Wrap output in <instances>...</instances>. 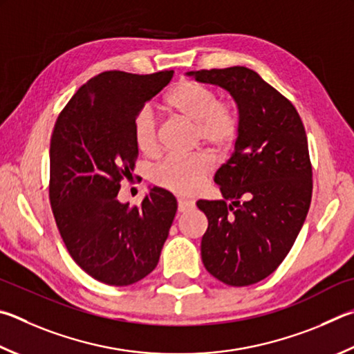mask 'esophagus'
Returning <instances> with one entry per match:
<instances>
[{
	"instance_id": "obj_1",
	"label": "esophagus",
	"mask_w": 354,
	"mask_h": 354,
	"mask_svg": "<svg viewBox=\"0 0 354 354\" xmlns=\"http://www.w3.org/2000/svg\"><path fill=\"white\" fill-rule=\"evenodd\" d=\"M195 207V203L185 201V199H179L178 201V212L179 214H184V212H189Z\"/></svg>"
}]
</instances>
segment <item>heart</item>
Listing matches in <instances>:
<instances>
[{"label": "heart", "mask_w": 354, "mask_h": 354, "mask_svg": "<svg viewBox=\"0 0 354 354\" xmlns=\"http://www.w3.org/2000/svg\"><path fill=\"white\" fill-rule=\"evenodd\" d=\"M165 106L179 118L195 125V142L215 153H226L240 136L241 119L235 104L220 100L215 89L195 80H181L165 95ZM133 142L145 156L159 151L158 120L151 108L144 106L133 119ZM214 159L207 153L189 158H167L153 169L151 181L179 196H192L203 187L214 170Z\"/></svg>", "instance_id": "heart-1"}]
</instances>
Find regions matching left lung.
<instances>
[{
  "label": "left lung",
  "mask_w": 354,
  "mask_h": 354,
  "mask_svg": "<svg viewBox=\"0 0 354 354\" xmlns=\"http://www.w3.org/2000/svg\"><path fill=\"white\" fill-rule=\"evenodd\" d=\"M189 74L226 88L241 119L235 153L215 173L224 199L196 203L209 221L203 263L229 286L254 285L285 260L310 209L313 165L304 122L291 102L252 69Z\"/></svg>",
  "instance_id": "left-lung-1"
}]
</instances>
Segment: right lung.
Segmentation results:
<instances>
[{
	"instance_id": "right-lung-1",
	"label": "right lung",
	"mask_w": 354,
	"mask_h": 354,
	"mask_svg": "<svg viewBox=\"0 0 354 354\" xmlns=\"http://www.w3.org/2000/svg\"><path fill=\"white\" fill-rule=\"evenodd\" d=\"M173 71H105L79 88L50 138L49 201L73 260L102 283L128 286L159 261L176 214L170 192L153 187L139 205L122 204L138 149L133 119L171 80Z\"/></svg>"
}]
</instances>
